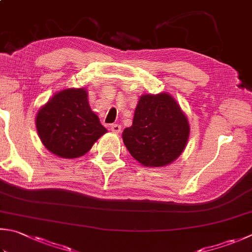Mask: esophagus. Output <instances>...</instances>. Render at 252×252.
Instances as JSON below:
<instances>
[{
    "instance_id": "34e87169",
    "label": "esophagus",
    "mask_w": 252,
    "mask_h": 252,
    "mask_svg": "<svg viewBox=\"0 0 252 252\" xmlns=\"http://www.w3.org/2000/svg\"><path fill=\"white\" fill-rule=\"evenodd\" d=\"M111 130L114 132V134H120L121 130H122V126L118 125V124H113L111 126Z\"/></svg>"
}]
</instances>
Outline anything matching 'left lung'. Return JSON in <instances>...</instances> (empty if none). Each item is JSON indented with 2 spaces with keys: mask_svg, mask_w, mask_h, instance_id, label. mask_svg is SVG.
<instances>
[{
  "mask_svg": "<svg viewBox=\"0 0 252 252\" xmlns=\"http://www.w3.org/2000/svg\"><path fill=\"white\" fill-rule=\"evenodd\" d=\"M189 136L187 115L171 94L162 92L139 97L132 125L123 131V141L140 164L158 168L182 155Z\"/></svg>",
  "mask_w": 252,
  "mask_h": 252,
  "instance_id": "8db88e82",
  "label": "left lung"
}]
</instances>
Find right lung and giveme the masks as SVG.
Here are the masks:
<instances>
[{
	"label": "right lung",
	"instance_id": "add662e5",
	"mask_svg": "<svg viewBox=\"0 0 252 252\" xmlns=\"http://www.w3.org/2000/svg\"><path fill=\"white\" fill-rule=\"evenodd\" d=\"M36 128L46 149L64 159L84 156L107 132L83 88L65 89L51 96L37 113Z\"/></svg>",
	"mask_w": 252,
	"mask_h": 252
}]
</instances>
